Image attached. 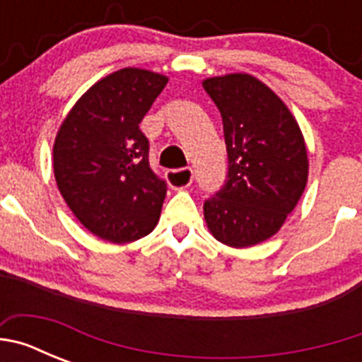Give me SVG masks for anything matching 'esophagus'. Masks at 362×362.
I'll list each match as a JSON object with an SVG mask.
<instances>
[{
    "label": "esophagus",
    "mask_w": 362,
    "mask_h": 362,
    "mask_svg": "<svg viewBox=\"0 0 362 362\" xmlns=\"http://www.w3.org/2000/svg\"><path fill=\"white\" fill-rule=\"evenodd\" d=\"M166 177H168V183H170L172 188H187L194 181V170L190 166L179 168V170H168Z\"/></svg>",
    "instance_id": "esophagus-1"
}]
</instances>
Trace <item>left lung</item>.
I'll return each instance as SVG.
<instances>
[{"label":"left lung","instance_id":"1","mask_svg":"<svg viewBox=\"0 0 362 362\" xmlns=\"http://www.w3.org/2000/svg\"><path fill=\"white\" fill-rule=\"evenodd\" d=\"M223 117L228 174L204 201V219L217 241L233 248L272 238L296 209L308 179L299 124L264 83L248 74L203 81Z\"/></svg>","mask_w":362,"mask_h":362}]
</instances>
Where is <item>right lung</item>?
<instances>
[{
  "label": "right lung",
  "instance_id": "add662e5",
  "mask_svg": "<svg viewBox=\"0 0 362 362\" xmlns=\"http://www.w3.org/2000/svg\"><path fill=\"white\" fill-rule=\"evenodd\" d=\"M166 83L148 70H117L81 95L57 132V188L79 223L105 241H136L158 225L166 181L150 168L139 123Z\"/></svg>",
  "mask_w": 362,
  "mask_h": 362
}]
</instances>
